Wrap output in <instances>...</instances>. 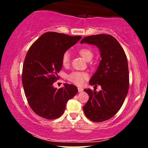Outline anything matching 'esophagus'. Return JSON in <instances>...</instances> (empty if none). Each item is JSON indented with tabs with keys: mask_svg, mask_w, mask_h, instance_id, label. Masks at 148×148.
<instances>
[{
	"mask_svg": "<svg viewBox=\"0 0 148 148\" xmlns=\"http://www.w3.org/2000/svg\"><path fill=\"white\" fill-rule=\"evenodd\" d=\"M78 90H79V92H83V90H84V89L81 87H78Z\"/></svg>",
	"mask_w": 148,
	"mask_h": 148,
	"instance_id": "obj_1",
	"label": "esophagus"
}]
</instances>
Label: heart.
Masks as SVG:
<instances>
[{"label":"heart","instance_id":"heart-1","mask_svg":"<svg viewBox=\"0 0 148 148\" xmlns=\"http://www.w3.org/2000/svg\"><path fill=\"white\" fill-rule=\"evenodd\" d=\"M79 53L85 60L87 61L90 60L92 58L93 53L90 49L87 48H82L79 50ZM70 62V53L68 51L64 53L62 58V62L64 66L68 65ZM88 75L87 73L81 72H73L67 76V79L70 82L76 85H82L84 83L85 80L88 79Z\"/></svg>","mask_w":148,"mask_h":148}]
</instances>
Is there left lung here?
Segmentation results:
<instances>
[{"mask_svg":"<svg viewBox=\"0 0 148 148\" xmlns=\"http://www.w3.org/2000/svg\"><path fill=\"white\" fill-rule=\"evenodd\" d=\"M81 43L97 46L101 58L97 69L89 81L91 86L99 85L101 90L99 92L84 90L89 99L83 109L92 121H105L118 113L128 93L130 76L126 54L118 40L111 35L85 37Z\"/></svg>","mask_w":148,"mask_h":148,"instance_id":"8db88e82","label":"left lung"}]
</instances>
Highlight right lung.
Masks as SVG:
<instances>
[{"instance_id": "right-lung-1", "label": "right lung", "mask_w": 148, "mask_h": 148, "mask_svg": "<svg viewBox=\"0 0 148 148\" xmlns=\"http://www.w3.org/2000/svg\"><path fill=\"white\" fill-rule=\"evenodd\" d=\"M81 36L47 32L35 41L26 54L22 72V84L32 110L42 118L53 120L63 114L66 103L78 92L72 84L54 88L62 67V55L81 40Z\"/></svg>"}]
</instances>
